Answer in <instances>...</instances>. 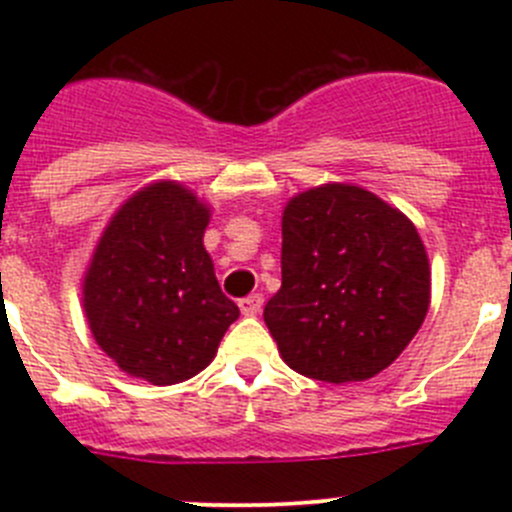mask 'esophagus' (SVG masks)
<instances>
[{"mask_svg":"<svg viewBox=\"0 0 512 512\" xmlns=\"http://www.w3.org/2000/svg\"><path fill=\"white\" fill-rule=\"evenodd\" d=\"M262 304H265V297H262V294H250V297H245L240 302V312L245 314V317H255V314L262 312Z\"/></svg>","mask_w":512,"mask_h":512,"instance_id":"1","label":"esophagus"}]
</instances>
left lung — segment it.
<instances>
[{"label": "left lung", "mask_w": 512, "mask_h": 512, "mask_svg": "<svg viewBox=\"0 0 512 512\" xmlns=\"http://www.w3.org/2000/svg\"><path fill=\"white\" fill-rule=\"evenodd\" d=\"M431 304V265L416 225L354 183L287 200L282 287L265 324L289 369L329 384L394 364Z\"/></svg>", "instance_id": "1"}]
</instances>
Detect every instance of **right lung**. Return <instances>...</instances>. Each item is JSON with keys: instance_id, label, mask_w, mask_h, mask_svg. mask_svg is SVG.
<instances>
[{"instance_id": "obj_1", "label": "right lung", "mask_w": 512, "mask_h": 512, "mask_svg": "<svg viewBox=\"0 0 512 512\" xmlns=\"http://www.w3.org/2000/svg\"><path fill=\"white\" fill-rule=\"evenodd\" d=\"M210 205L178 180L128 195L98 237L81 282L101 352L156 386L193 379L215 359L240 309L203 245Z\"/></svg>"}]
</instances>
